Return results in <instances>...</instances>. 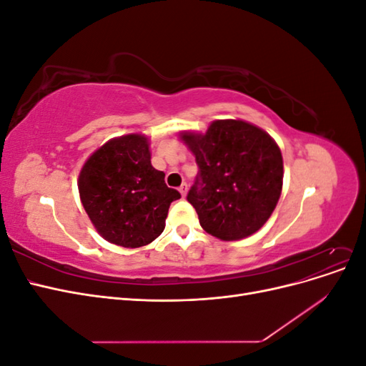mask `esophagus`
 I'll list each match as a JSON object with an SVG mask.
<instances>
[{
    "label": "esophagus",
    "instance_id": "34e87169",
    "mask_svg": "<svg viewBox=\"0 0 366 366\" xmlns=\"http://www.w3.org/2000/svg\"><path fill=\"white\" fill-rule=\"evenodd\" d=\"M179 191H180L182 197L184 198V197H186V192H187V184H186V183H183V184L179 187Z\"/></svg>",
    "mask_w": 366,
    "mask_h": 366
}]
</instances>
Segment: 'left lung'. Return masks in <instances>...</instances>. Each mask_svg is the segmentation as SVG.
<instances>
[{
  "label": "left lung",
  "instance_id": "8db88e82",
  "mask_svg": "<svg viewBox=\"0 0 366 366\" xmlns=\"http://www.w3.org/2000/svg\"><path fill=\"white\" fill-rule=\"evenodd\" d=\"M198 175L187 194L202 227L235 241L259 230L282 191L284 164L276 142L244 120H215L206 134L182 132Z\"/></svg>",
  "mask_w": 366,
  "mask_h": 366
}]
</instances>
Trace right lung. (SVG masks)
I'll list each match as a JSON object with an SVG mask.
<instances>
[{
	"mask_svg": "<svg viewBox=\"0 0 366 366\" xmlns=\"http://www.w3.org/2000/svg\"><path fill=\"white\" fill-rule=\"evenodd\" d=\"M77 187L99 234L128 249L156 239L171 203L182 197L152 168L148 137L142 134L112 139L94 151L82 166Z\"/></svg>",
	"mask_w": 366,
	"mask_h": 366,
	"instance_id": "right-lung-1",
	"label": "right lung"
}]
</instances>
